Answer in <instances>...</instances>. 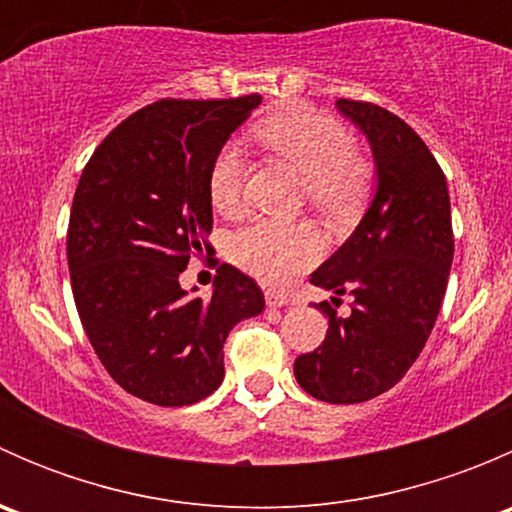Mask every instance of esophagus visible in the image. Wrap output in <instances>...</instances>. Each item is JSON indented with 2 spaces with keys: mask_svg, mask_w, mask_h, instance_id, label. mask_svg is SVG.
<instances>
[{
  "mask_svg": "<svg viewBox=\"0 0 512 512\" xmlns=\"http://www.w3.org/2000/svg\"><path fill=\"white\" fill-rule=\"evenodd\" d=\"M265 302L270 304V307H287V304H292V297H289V294H285V292H275V289H267Z\"/></svg>",
  "mask_w": 512,
  "mask_h": 512,
  "instance_id": "esophagus-1",
  "label": "esophagus"
}]
</instances>
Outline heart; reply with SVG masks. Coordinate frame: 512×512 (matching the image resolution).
<instances>
[{
	"label": "heart",
	"mask_w": 512,
	"mask_h": 512,
	"mask_svg": "<svg viewBox=\"0 0 512 512\" xmlns=\"http://www.w3.org/2000/svg\"><path fill=\"white\" fill-rule=\"evenodd\" d=\"M255 136L304 175V198L332 218H347L364 200L371 180L366 153L332 113L289 106L262 118ZM245 158L237 141L215 153L208 170V195L220 215H237L245 203ZM324 240L309 220H255L227 240V255L237 267L267 285H282L319 262Z\"/></svg>",
	"instance_id": "obj_1"
}]
</instances>
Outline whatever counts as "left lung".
I'll return each mask as SVG.
<instances>
[{
    "label": "left lung",
    "instance_id": "left-lung-1",
    "mask_svg": "<svg viewBox=\"0 0 512 512\" xmlns=\"http://www.w3.org/2000/svg\"><path fill=\"white\" fill-rule=\"evenodd\" d=\"M337 106L369 138L379 180L364 220L309 280L332 289V303L349 293L353 314L319 304L327 337L297 356L294 376L314 399L361 404L404 379L436 324L453 262L451 200L441 165L409 123L369 101Z\"/></svg>",
    "mask_w": 512,
    "mask_h": 512
}]
</instances>
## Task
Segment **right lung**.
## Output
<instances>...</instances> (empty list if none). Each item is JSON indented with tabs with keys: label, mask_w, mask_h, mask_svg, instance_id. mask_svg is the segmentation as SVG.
Instances as JSON below:
<instances>
[{
	"label": "right lung",
	"mask_w": 512,
	"mask_h": 512,
	"mask_svg": "<svg viewBox=\"0 0 512 512\" xmlns=\"http://www.w3.org/2000/svg\"><path fill=\"white\" fill-rule=\"evenodd\" d=\"M260 103H148L103 138L76 185L66 232L76 309L111 379L148 404L213 394L227 334L265 307L257 282L232 265L218 267L210 299L178 280L213 230L210 163Z\"/></svg>",
	"instance_id": "obj_1"
}]
</instances>
